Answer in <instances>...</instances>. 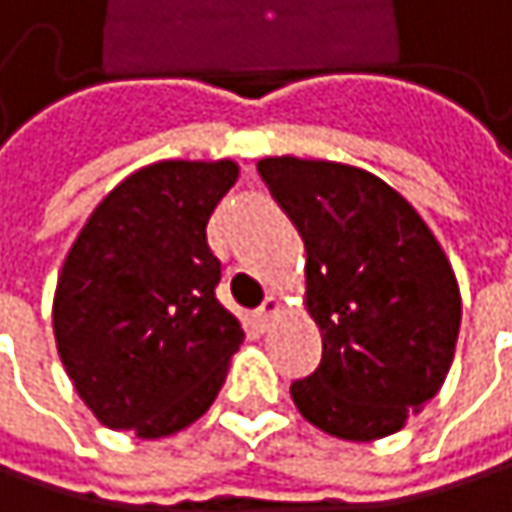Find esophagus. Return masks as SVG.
Listing matches in <instances>:
<instances>
[{
  "instance_id": "34e87169",
  "label": "esophagus",
  "mask_w": 512,
  "mask_h": 512,
  "mask_svg": "<svg viewBox=\"0 0 512 512\" xmlns=\"http://www.w3.org/2000/svg\"><path fill=\"white\" fill-rule=\"evenodd\" d=\"M278 314H281V299H278V296H266V302L255 311L257 326H260V329H269L272 320H275Z\"/></svg>"
}]
</instances>
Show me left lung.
I'll return each mask as SVG.
<instances>
[{"instance_id": "left-lung-1", "label": "left lung", "mask_w": 512, "mask_h": 512, "mask_svg": "<svg viewBox=\"0 0 512 512\" xmlns=\"http://www.w3.org/2000/svg\"><path fill=\"white\" fill-rule=\"evenodd\" d=\"M263 183L305 240L320 367L290 385L329 436L397 433L442 388L460 335L457 275L415 207L385 180L326 159L269 156Z\"/></svg>"}]
</instances>
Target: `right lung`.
Instances as JSON below:
<instances>
[{
	"label": "right lung",
	"mask_w": 512,
	"mask_h": 512,
	"mask_svg": "<svg viewBox=\"0 0 512 512\" xmlns=\"http://www.w3.org/2000/svg\"><path fill=\"white\" fill-rule=\"evenodd\" d=\"M237 165L165 159L118 183L61 266L52 329L73 388L109 430L171 436L216 400L243 344L216 299L207 222Z\"/></svg>",
	"instance_id": "right-lung-1"
}]
</instances>
